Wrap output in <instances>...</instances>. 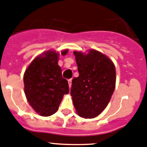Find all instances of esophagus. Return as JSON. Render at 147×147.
I'll list each match as a JSON object with an SVG mask.
<instances>
[{
  "label": "esophagus",
  "instance_id": "obj_1",
  "mask_svg": "<svg viewBox=\"0 0 147 147\" xmlns=\"http://www.w3.org/2000/svg\"><path fill=\"white\" fill-rule=\"evenodd\" d=\"M68 83H69V87L70 88L71 86H72V79H69V80H68Z\"/></svg>",
  "mask_w": 147,
  "mask_h": 147
}]
</instances>
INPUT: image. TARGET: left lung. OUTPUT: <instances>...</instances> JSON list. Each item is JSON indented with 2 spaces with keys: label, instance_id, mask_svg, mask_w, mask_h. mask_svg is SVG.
I'll return each instance as SVG.
<instances>
[{
  "label": "left lung",
  "instance_id": "left-lung-1",
  "mask_svg": "<svg viewBox=\"0 0 147 147\" xmlns=\"http://www.w3.org/2000/svg\"><path fill=\"white\" fill-rule=\"evenodd\" d=\"M79 76L72 79L70 94L77 113L92 119L106 108L114 92L116 69L107 56L95 50L87 55L75 51Z\"/></svg>",
  "mask_w": 147,
  "mask_h": 147
}]
</instances>
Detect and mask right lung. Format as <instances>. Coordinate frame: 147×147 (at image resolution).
<instances>
[{
    "label": "right lung",
    "mask_w": 147,
    "mask_h": 147,
    "mask_svg": "<svg viewBox=\"0 0 147 147\" xmlns=\"http://www.w3.org/2000/svg\"><path fill=\"white\" fill-rule=\"evenodd\" d=\"M67 51H62L61 54L66 55ZM59 55V53L47 51L36 58L24 74L28 102L42 116L57 111L63 96L69 93L68 82L62 78L61 69L58 64Z\"/></svg>",
    "instance_id": "1"
}]
</instances>
